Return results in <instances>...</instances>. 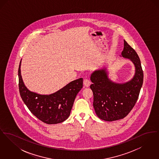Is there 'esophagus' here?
Returning <instances> with one entry per match:
<instances>
[{"label":"esophagus","instance_id":"obj_1","mask_svg":"<svg viewBox=\"0 0 159 159\" xmlns=\"http://www.w3.org/2000/svg\"><path fill=\"white\" fill-rule=\"evenodd\" d=\"M91 81L88 79H84L83 80V84L85 87H88L91 85Z\"/></svg>","mask_w":159,"mask_h":159}]
</instances>
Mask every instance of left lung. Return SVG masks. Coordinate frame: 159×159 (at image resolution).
Wrapping results in <instances>:
<instances>
[{"mask_svg": "<svg viewBox=\"0 0 159 159\" xmlns=\"http://www.w3.org/2000/svg\"><path fill=\"white\" fill-rule=\"evenodd\" d=\"M121 55L135 66L134 76L125 83H116L108 77L107 67L92 73L90 86L93 94L95 113L99 119L113 121L123 119L135 105L143 83V71L135 51L124 40Z\"/></svg>", "mask_w": 159, "mask_h": 159, "instance_id": "obj_1", "label": "left lung"}]
</instances>
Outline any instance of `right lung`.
Listing matches in <instances>:
<instances>
[{
  "label": "right lung",
  "mask_w": 159,
  "mask_h": 159,
  "mask_svg": "<svg viewBox=\"0 0 159 159\" xmlns=\"http://www.w3.org/2000/svg\"><path fill=\"white\" fill-rule=\"evenodd\" d=\"M18 68L19 90L21 97L31 113L47 124H57L65 121L70 114L75 99L83 88V78L73 80L55 93L41 95L28 89Z\"/></svg>",
  "instance_id": "obj_1"
}]
</instances>
